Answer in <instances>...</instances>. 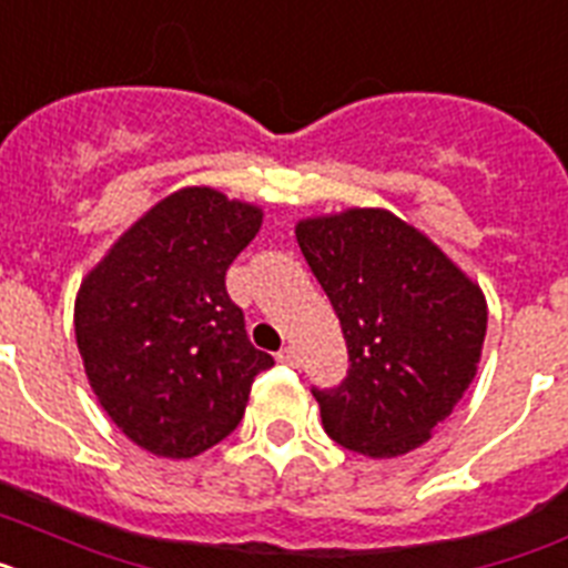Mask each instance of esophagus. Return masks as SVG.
<instances>
[{"label": "esophagus", "mask_w": 568, "mask_h": 568, "mask_svg": "<svg viewBox=\"0 0 568 568\" xmlns=\"http://www.w3.org/2000/svg\"><path fill=\"white\" fill-rule=\"evenodd\" d=\"M276 361H280V364H285V366H300V355H297V349H294V346H285V349L276 352Z\"/></svg>", "instance_id": "1"}]
</instances>
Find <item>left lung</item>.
I'll list each match as a JSON object with an SVG mask.
<instances>
[{
    "label": "left lung",
    "mask_w": 568,
    "mask_h": 568,
    "mask_svg": "<svg viewBox=\"0 0 568 568\" xmlns=\"http://www.w3.org/2000/svg\"><path fill=\"white\" fill-rule=\"evenodd\" d=\"M294 233L349 349L341 387L314 389L323 430L369 459L416 450L476 378L488 328L483 288L384 207L300 219Z\"/></svg>",
    "instance_id": "left-lung-1"
}]
</instances>
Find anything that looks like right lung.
<instances>
[{
	"label": "right lung",
	"instance_id": "add662e5",
	"mask_svg": "<svg viewBox=\"0 0 568 568\" xmlns=\"http://www.w3.org/2000/svg\"><path fill=\"white\" fill-rule=\"evenodd\" d=\"M262 227V207L181 187L114 240L80 283L74 337L89 387L121 433L190 459L242 422L251 384L274 366L251 346L225 271Z\"/></svg>",
	"mask_w": 568,
	"mask_h": 568
}]
</instances>
